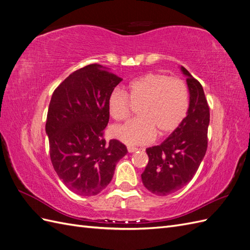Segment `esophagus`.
<instances>
[{"instance_id":"1","label":"esophagus","mask_w":250,"mask_h":250,"mask_svg":"<svg viewBox=\"0 0 250 250\" xmlns=\"http://www.w3.org/2000/svg\"><path fill=\"white\" fill-rule=\"evenodd\" d=\"M127 150H128V152H129V153H132V152H135V151L138 150V148L131 147V146H128V147H127Z\"/></svg>"}]
</instances>
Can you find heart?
<instances>
[{
  "label": "heart",
  "instance_id": "1",
  "mask_svg": "<svg viewBox=\"0 0 250 250\" xmlns=\"http://www.w3.org/2000/svg\"><path fill=\"white\" fill-rule=\"evenodd\" d=\"M139 106V118L123 126L113 127V138L128 145L152 142L156 133L166 137L175 131L186 119L190 106V90L187 83L168 75L149 73L130 83L128 94L113 89L107 100L110 117L124 121Z\"/></svg>",
  "mask_w": 250,
  "mask_h": 250
}]
</instances>
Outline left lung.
<instances>
[{"label":"left lung","instance_id":"left-lung-1","mask_svg":"<svg viewBox=\"0 0 250 250\" xmlns=\"http://www.w3.org/2000/svg\"><path fill=\"white\" fill-rule=\"evenodd\" d=\"M190 106L184 122L161 145L146 149L148 165L142 181L148 191L166 196L180 190L190 183L197 172L208 149L209 107L200 82L188 73Z\"/></svg>","mask_w":250,"mask_h":250}]
</instances>
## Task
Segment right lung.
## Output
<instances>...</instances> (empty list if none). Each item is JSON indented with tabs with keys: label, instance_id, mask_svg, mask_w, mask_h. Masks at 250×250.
<instances>
[{
	"label": "right lung",
	"instance_id": "add662e5",
	"mask_svg": "<svg viewBox=\"0 0 250 250\" xmlns=\"http://www.w3.org/2000/svg\"><path fill=\"white\" fill-rule=\"evenodd\" d=\"M122 80L93 63L73 72L52 95L46 122L51 162L75 194H99L127 153L123 143L103 138L109 121L108 97Z\"/></svg>",
	"mask_w": 250,
	"mask_h": 250
}]
</instances>
